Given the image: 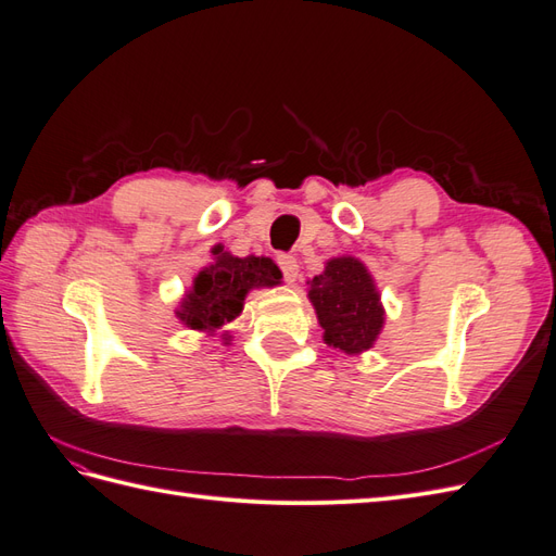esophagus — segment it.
<instances>
[{
  "instance_id": "esophagus-1",
  "label": "esophagus",
  "mask_w": 556,
  "mask_h": 556,
  "mask_svg": "<svg viewBox=\"0 0 556 556\" xmlns=\"http://www.w3.org/2000/svg\"><path fill=\"white\" fill-rule=\"evenodd\" d=\"M278 266L282 271V278L288 282H294L299 278V262L292 255H278Z\"/></svg>"
}]
</instances>
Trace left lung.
I'll list each match as a JSON object with an SVG mask.
<instances>
[{
    "label": "left lung",
    "mask_w": 556,
    "mask_h": 556,
    "mask_svg": "<svg viewBox=\"0 0 556 556\" xmlns=\"http://www.w3.org/2000/svg\"><path fill=\"white\" fill-rule=\"evenodd\" d=\"M308 296L329 345L341 348L348 355L374 345L384 323V311L374 278L359 260L339 257L327 262L325 271L311 280Z\"/></svg>",
    "instance_id": "left-lung-1"
}]
</instances>
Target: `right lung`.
Listing matches in <instances>:
<instances>
[{
  "label": "right lung",
  "mask_w": 556,
  "mask_h": 556,
  "mask_svg": "<svg viewBox=\"0 0 556 556\" xmlns=\"http://www.w3.org/2000/svg\"><path fill=\"white\" fill-rule=\"evenodd\" d=\"M215 264L194 278V288L182 299L180 319L192 329L213 331L243 311V299L252 288H274L280 282V268L268 257H233L213 248Z\"/></svg>",
  "instance_id": "right-lung-1"
}]
</instances>
